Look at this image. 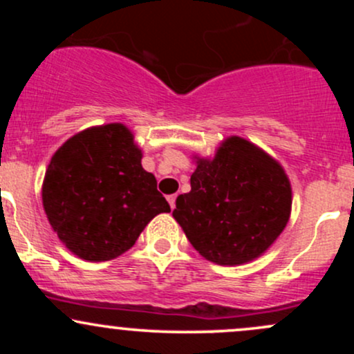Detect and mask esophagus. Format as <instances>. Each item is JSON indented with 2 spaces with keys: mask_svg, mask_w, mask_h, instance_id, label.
Here are the masks:
<instances>
[{
  "mask_svg": "<svg viewBox=\"0 0 354 354\" xmlns=\"http://www.w3.org/2000/svg\"><path fill=\"white\" fill-rule=\"evenodd\" d=\"M168 203H169V206H171V209H174V206H176V194L168 196Z\"/></svg>",
  "mask_w": 354,
  "mask_h": 354,
  "instance_id": "esophagus-1",
  "label": "esophagus"
}]
</instances>
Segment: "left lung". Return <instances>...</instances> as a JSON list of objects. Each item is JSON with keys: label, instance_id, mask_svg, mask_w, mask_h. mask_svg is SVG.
<instances>
[{"label": "left lung", "instance_id": "8db88e82", "mask_svg": "<svg viewBox=\"0 0 354 354\" xmlns=\"http://www.w3.org/2000/svg\"><path fill=\"white\" fill-rule=\"evenodd\" d=\"M191 191L173 218L211 263L236 266L259 258L286 228L291 183L279 161L241 136H228L213 158L194 154Z\"/></svg>", "mask_w": 354, "mask_h": 354}]
</instances>
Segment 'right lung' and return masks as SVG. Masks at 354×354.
Listing matches in <instances>:
<instances>
[{
  "label": "right lung",
  "mask_w": 354,
  "mask_h": 354,
  "mask_svg": "<svg viewBox=\"0 0 354 354\" xmlns=\"http://www.w3.org/2000/svg\"><path fill=\"white\" fill-rule=\"evenodd\" d=\"M141 158L135 135L123 123L83 129L53 154L43 180V208L73 254L86 261L115 259L156 214L171 211Z\"/></svg>",
  "instance_id": "add662e5"
}]
</instances>
